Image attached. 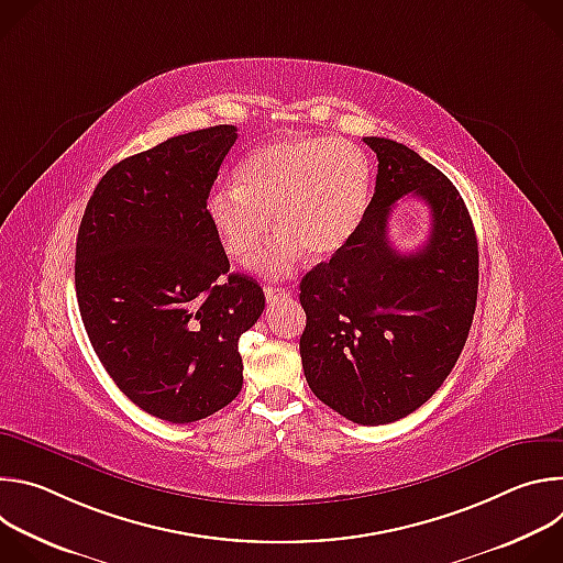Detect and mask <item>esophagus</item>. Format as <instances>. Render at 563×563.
<instances>
[{
	"label": "esophagus",
	"mask_w": 563,
	"mask_h": 563,
	"mask_svg": "<svg viewBox=\"0 0 563 563\" xmlns=\"http://www.w3.org/2000/svg\"><path fill=\"white\" fill-rule=\"evenodd\" d=\"M285 296H289V289H285V287H265V298H267L269 302L280 300V298H285Z\"/></svg>",
	"instance_id": "34e87169"
}]
</instances>
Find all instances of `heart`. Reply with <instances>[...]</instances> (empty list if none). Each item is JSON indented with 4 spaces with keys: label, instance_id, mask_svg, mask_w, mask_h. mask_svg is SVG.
Instances as JSON below:
<instances>
[{
    "label": "heart",
    "instance_id": "1",
    "mask_svg": "<svg viewBox=\"0 0 563 563\" xmlns=\"http://www.w3.org/2000/svg\"><path fill=\"white\" fill-rule=\"evenodd\" d=\"M369 194L365 153L339 140L291 137L256 148L235 172V189L209 196L207 216L224 252L250 261L272 222L278 227L256 272L289 276L305 250L336 252L356 229Z\"/></svg>",
    "mask_w": 563,
    "mask_h": 563
}]
</instances>
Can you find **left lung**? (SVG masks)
I'll return each mask as SVG.
<instances>
[{
  "mask_svg": "<svg viewBox=\"0 0 563 563\" xmlns=\"http://www.w3.org/2000/svg\"><path fill=\"white\" fill-rule=\"evenodd\" d=\"M363 140L378 157L374 196L330 263L300 280V358L325 406L383 426L421 408L452 372L476 307L478 247L463 198L434 165L394 140ZM406 195L431 213L417 253L388 238L393 202Z\"/></svg>",
  "mask_w": 563,
  "mask_h": 563,
  "instance_id": "left-lung-1",
  "label": "left lung"
}]
</instances>
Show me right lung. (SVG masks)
I'll use <instances>...</instances> for the list:
<instances>
[{"label":"right lung","instance_id":"1","mask_svg":"<svg viewBox=\"0 0 563 563\" xmlns=\"http://www.w3.org/2000/svg\"><path fill=\"white\" fill-rule=\"evenodd\" d=\"M235 131L209 126L124 157L77 231L75 291L89 341L133 404L169 423L211 417L238 396V341L265 309L254 278L229 274L207 216Z\"/></svg>","mask_w":563,"mask_h":563}]
</instances>
